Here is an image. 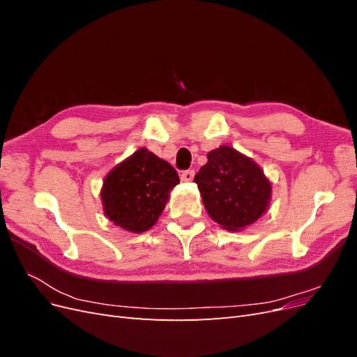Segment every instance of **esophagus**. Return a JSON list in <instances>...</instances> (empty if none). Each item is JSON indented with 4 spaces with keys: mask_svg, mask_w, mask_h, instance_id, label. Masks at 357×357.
I'll return each instance as SVG.
<instances>
[{
    "mask_svg": "<svg viewBox=\"0 0 357 357\" xmlns=\"http://www.w3.org/2000/svg\"><path fill=\"white\" fill-rule=\"evenodd\" d=\"M193 177H195V171H193V169H186V171H183V174H181V181L190 183V181L193 180Z\"/></svg>",
    "mask_w": 357,
    "mask_h": 357,
    "instance_id": "1",
    "label": "esophagus"
}]
</instances>
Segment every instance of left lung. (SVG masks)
<instances>
[{
	"label": "left lung",
	"instance_id": "1",
	"mask_svg": "<svg viewBox=\"0 0 357 357\" xmlns=\"http://www.w3.org/2000/svg\"><path fill=\"white\" fill-rule=\"evenodd\" d=\"M207 158L193 181L210 218L228 231L255 223L271 199V183L261 167L229 146L211 150Z\"/></svg>",
	"mask_w": 357,
	"mask_h": 357
}]
</instances>
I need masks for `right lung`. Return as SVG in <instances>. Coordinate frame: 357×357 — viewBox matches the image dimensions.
<instances>
[{"instance_id": "right-lung-1", "label": "right lung", "mask_w": 357, "mask_h": 357, "mask_svg": "<svg viewBox=\"0 0 357 357\" xmlns=\"http://www.w3.org/2000/svg\"><path fill=\"white\" fill-rule=\"evenodd\" d=\"M178 181L177 171L167 160L144 147L139 149L104 178V213L129 232H144L158 222L169 192Z\"/></svg>"}]
</instances>
